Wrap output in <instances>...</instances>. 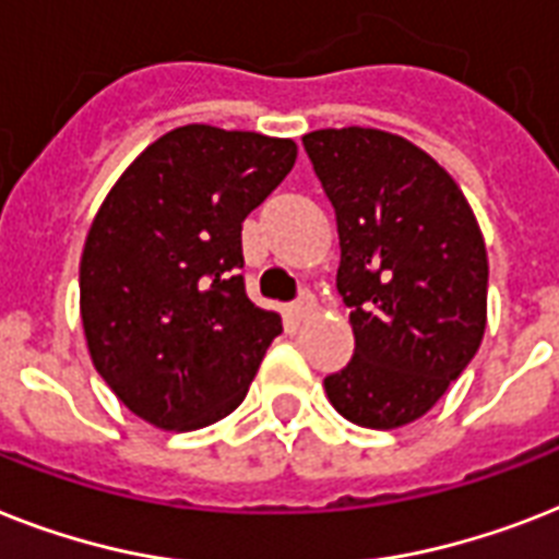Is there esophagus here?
<instances>
[{
  "label": "esophagus",
  "mask_w": 559,
  "mask_h": 559,
  "mask_svg": "<svg viewBox=\"0 0 559 559\" xmlns=\"http://www.w3.org/2000/svg\"><path fill=\"white\" fill-rule=\"evenodd\" d=\"M312 307H316V301H312V295L310 293H301L298 295V298H295L293 301V316L298 321H304L307 319V316H310L312 312Z\"/></svg>",
  "instance_id": "34e87169"
}]
</instances>
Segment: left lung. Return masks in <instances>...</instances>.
Returning <instances> with one entry per match:
<instances>
[{"label": "left lung", "mask_w": 559, "mask_h": 559, "mask_svg": "<svg viewBox=\"0 0 559 559\" xmlns=\"http://www.w3.org/2000/svg\"><path fill=\"white\" fill-rule=\"evenodd\" d=\"M335 209L338 275L356 350L324 379L361 428H402L437 405L479 350L488 255L453 177L405 138L376 129L304 134Z\"/></svg>", "instance_id": "obj_1"}]
</instances>
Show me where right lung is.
I'll return each instance as SVG.
<instances>
[{
  "label": "right lung",
  "instance_id": "1",
  "mask_svg": "<svg viewBox=\"0 0 559 559\" xmlns=\"http://www.w3.org/2000/svg\"><path fill=\"white\" fill-rule=\"evenodd\" d=\"M293 140L180 126L108 192L80 261L91 361L122 405L198 430L247 396L278 312L243 287V217L295 166Z\"/></svg>",
  "mask_w": 559,
  "mask_h": 559
}]
</instances>
